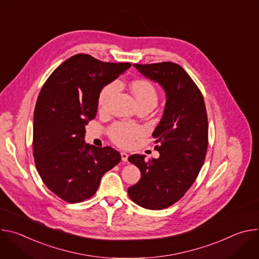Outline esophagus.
Returning <instances> with one entry per match:
<instances>
[{"instance_id": "34e87169", "label": "esophagus", "mask_w": 259, "mask_h": 259, "mask_svg": "<svg viewBox=\"0 0 259 259\" xmlns=\"http://www.w3.org/2000/svg\"><path fill=\"white\" fill-rule=\"evenodd\" d=\"M121 158H122V161L123 162H127L128 161V154H126V153H121Z\"/></svg>"}]
</instances>
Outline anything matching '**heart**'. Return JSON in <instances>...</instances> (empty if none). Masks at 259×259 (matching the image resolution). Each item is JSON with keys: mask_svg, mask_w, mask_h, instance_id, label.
I'll use <instances>...</instances> for the list:
<instances>
[{"mask_svg": "<svg viewBox=\"0 0 259 259\" xmlns=\"http://www.w3.org/2000/svg\"><path fill=\"white\" fill-rule=\"evenodd\" d=\"M120 89L119 81H112L105 84L98 94V107L100 112H107L112 101ZM131 90L139 106H147L154 108L159 100V92L157 87L146 79H136L131 83ZM142 135V129L134 124L123 122L115 123L108 128V136L117 145L121 147H129L133 141Z\"/></svg>", "mask_w": 259, "mask_h": 259, "instance_id": "b5f03b06", "label": "heart"}]
</instances>
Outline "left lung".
<instances>
[{
	"label": "left lung",
	"instance_id": "left-lung-1",
	"mask_svg": "<svg viewBox=\"0 0 259 259\" xmlns=\"http://www.w3.org/2000/svg\"><path fill=\"white\" fill-rule=\"evenodd\" d=\"M134 66L164 88L167 100L163 118L153 133L160 157L145 160L136 154L128 158L141 172L128 195L140 207L161 210L184 196L204 164L208 147L206 106L199 87L177 63Z\"/></svg>",
	"mask_w": 259,
	"mask_h": 259
}]
</instances>
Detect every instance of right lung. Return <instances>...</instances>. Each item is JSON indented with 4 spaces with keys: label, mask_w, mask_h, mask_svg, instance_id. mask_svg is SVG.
I'll use <instances>...</instances> for the list:
<instances>
[{
    "label": "right lung",
    "mask_w": 259,
    "mask_h": 259,
    "mask_svg": "<svg viewBox=\"0 0 259 259\" xmlns=\"http://www.w3.org/2000/svg\"><path fill=\"white\" fill-rule=\"evenodd\" d=\"M130 66L76 54L41 89L33 113L34 164L45 186L67 203L90 199L103 174L121 161L113 147L85 143V126L96 117L101 88Z\"/></svg>",
    "instance_id": "add662e5"
}]
</instances>
